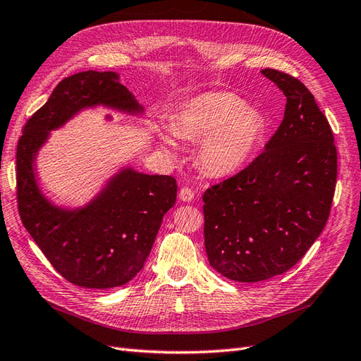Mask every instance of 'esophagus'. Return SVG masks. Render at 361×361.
<instances>
[{
    "mask_svg": "<svg viewBox=\"0 0 361 361\" xmlns=\"http://www.w3.org/2000/svg\"><path fill=\"white\" fill-rule=\"evenodd\" d=\"M179 199L182 200V202H192V199H194V192L190 190V188H182L180 191H179Z\"/></svg>",
    "mask_w": 361,
    "mask_h": 361,
    "instance_id": "34e87169",
    "label": "esophagus"
}]
</instances>
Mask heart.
I'll list each match as a JSON object with an SVG mask.
<instances>
[{
    "label": "heart",
    "instance_id": "1",
    "mask_svg": "<svg viewBox=\"0 0 361 361\" xmlns=\"http://www.w3.org/2000/svg\"><path fill=\"white\" fill-rule=\"evenodd\" d=\"M265 133L257 110L228 92H207L191 97L159 129L161 146L178 152L176 137L197 141V162L209 178H231L253 158Z\"/></svg>",
    "mask_w": 361,
    "mask_h": 361
}]
</instances>
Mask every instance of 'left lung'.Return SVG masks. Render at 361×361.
Wrapping results in <instances>:
<instances>
[{
  "mask_svg": "<svg viewBox=\"0 0 361 361\" xmlns=\"http://www.w3.org/2000/svg\"><path fill=\"white\" fill-rule=\"evenodd\" d=\"M286 96L283 122L265 152L203 194L211 267L243 283L283 274L305 255L329 220L337 178L333 130L301 81L260 71Z\"/></svg>",
  "mask_w": 361,
  "mask_h": 361,
  "instance_id": "obj_1",
  "label": "left lung"
}]
</instances>
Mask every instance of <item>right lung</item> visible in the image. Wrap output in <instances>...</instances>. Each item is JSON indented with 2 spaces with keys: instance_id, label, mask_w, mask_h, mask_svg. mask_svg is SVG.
Masks as SVG:
<instances>
[{
  "instance_id": "1",
  "label": "right lung",
  "mask_w": 361,
  "mask_h": 361,
  "mask_svg": "<svg viewBox=\"0 0 361 361\" xmlns=\"http://www.w3.org/2000/svg\"><path fill=\"white\" fill-rule=\"evenodd\" d=\"M105 108L143 117L145 106L117 72L85 71L64 78L27 122L16 150L19 215L27 232L60 274L73 285L111 289L133 280L150 253L162 216L176 203V179L120 166L80 206L54 202L42 190L40 150L52 130L85 110ZM111 122L113 116L105 114Z\"/></svg>"
}]
</instances>
